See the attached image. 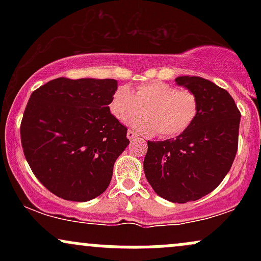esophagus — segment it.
Masks as SVG:
<instances>
[{
	"instance_id": "esophagus-1",
	"label": "esophagus",
	"mask_w": 261,
	"mask_h": 261,
	"mask_svg": "<svg viewBox=\"0 0 261 261\" xmlns=\"http://www.w3.org/2000/svg\"><path fill=\"white\" fill-rule=\"evenodd\" d=\"M137 137V133H135L134 130H128L127 131V139L128 140H135Z\"/></svg>"
}]
</instances>
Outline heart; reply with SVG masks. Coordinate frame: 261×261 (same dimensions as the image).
Here are the masks:
<instances>
[{
	"label": "heart",
	"instance_id": "heart-1",
	"mask_svg": "<svg viewBox=\"0 0 261 261\" xmlns=\"http://www.w3.org/2000/svg\"><path fill=\"white\" fill-rule=\"evenodd\" d=\"M110 113L121 122H130L145 114V118L133 122V126L145 135L163 139L184 134L193 126L200 112V100L194 92L178 89L164 82L140 85L136 92L120 86L114 92L109 104Z\"/></svg>",
	"mask_w": 261,
	"mask_h": 261
}]
</instances>
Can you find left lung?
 Returning <instances> with one entry per match:
<instances>
[{"mask_svg": "<svg viewBox=\"0 0 261 261\" xmlns=\"http://www.w3.org/2000/svg\"><path fill=\"white\" fill-rule=\"evenodd\" d=\"M175 82L197 95L199 115L175 139L147 141L143 170L161 197L185 203L207 195L229 172L238 149L241 112L229 93L211 81L181 76Z\"/></svg>", "mask_w": 261, "mask_h": 261, "instance_id": "8db88e82", "label": "left lung"}]
</instances>
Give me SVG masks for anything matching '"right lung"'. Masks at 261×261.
Returning <instances> with one entry per match:
<instances>
[{"label": "right lung", "mask_w": 261, "mask_h": 261, "mask_svg": "<svg viewBox=\"0 0 261 261\" xmlns=\"http://www.w3.org/2000/svg\"><path fill=\"white\" fill-rule=\"evenodd\" d=\"M115 80L60 77L32 93L20 141L38 180L56 196L89 201L109 187L116 158L130 141L110 113Z\"/></svg>", "instance_id": "right-lung-1"}]
</instances>
